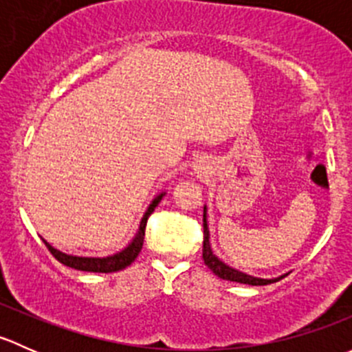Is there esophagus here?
Masks as SVG:
<instances>
[{
  "mask_svg": "<svg viewBox=\"0 0 352 352\" xmlns=\"http://www.w3.org/2000/svg\"><path fill=\"white\" fill-rule=\"evenodd\" d=\"M194 172H196L199 177H206L209 172H211V165H209L208 160L201 158L194 163Z\"/></svg>",
  "mask_w": 352,
  "mask_h": 352,
  "instance_id": "esophagus-1",
  "label": "esophagus"
}]
</instances>
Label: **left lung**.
Masks as SVG:
<instances>
[{
    "mask_svg": "<svg viewBox=\"0 0 352 352\" xmlns=\"http://www.w3.org/2000/svg\"><path fill=\"white\" fill-rule=\"evenodd\" d=\"M202 226H204V242H202V258H204V264L214 272L218 278L226 279V281H233V283H242V285H250V286H265L271 285V283L279 281L281 278L276 279H261V278H254V276H248L245 272L236 271V269L230 267L226 265L225 262L219 261L211 250V243H209V228H208V221H206V208H204V214H202Z\"/></svg>",
    "mask_w": 352,
    "mask_h": 352,
    "instance_id": "obj_1",
    "label": "left lung"
}]
</instances>
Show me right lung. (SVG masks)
I'll return each mask as SVG.
<instances>
[{
    "label": "right lung",
    "instance_id": "obj_1",
    "mask_svg": "<svg viewBox=\"0 0 352 352\" xmlns=\"http://www.w3.org/2000/svg\"><path fill=\"white\" fill-rule=\"evenodd\" d=\"M163 196H165V192H162L160 196H156L153 199V202H151L150 208H148L146 212H144L143 219H141L140 230H138V233H136V236L133 239V242L127 245L124 250L117 252V254L109 255V257H76V255L63 254V252H59L58 248H54L51 243H47L44 240L45 247L49 248V252H51V254L54 255V257L58 258L61 264L67 265V267L78 269V271L105 272V274H107V272L122 271V269H126L127 265L133 264L134 258L140 255L141 248H143V242H144V230H146V221H148V218H150L151 212L155 211L156 206L160 204V201H162Z\"/></svg>",
    "mask_w": 352,
    "mask_h": 352
}]
</instances>
